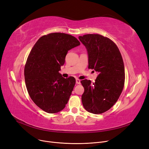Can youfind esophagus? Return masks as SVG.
Returning a JSON list of instances; mask_svg holds the SVG:
<instances>
[{
    "mask_svg": "<svg viewBox=\"0 0 149 149\" xmlns=\"http://www.w3.org/2000/svg\"><path fill=\"white\" fill-rule=\"evenodd\" d=\"M76 83L77 84H80V80L79 79H76Z\"/></svg>",
    "mask_w": 149,
    "mask_h": 149,
    "instance_id": "esophagus-1",
    "label": "esophagus"
}]
</instances>
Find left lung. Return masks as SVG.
<instances>
[{
  "label": "left lung",
  "mask_w": 149,
  "mask_h": 149,
  "mask_svg": "<svg viewBox=\"0 0 149 149\" xmlns=\"http://www.w3.org/2000/svg\"><path fill=\"white\" fill-rule=\"evenodd\" d=\"M86 48L88 68L98 73L94 83L81 81L84 91L81 101L84 109L93 114H100L110 109L123 91L125 72L121 54L111 39L100 34L79 36Z\"/></svg>",
  "instance_id": "8db88e82"
}]
</instances>
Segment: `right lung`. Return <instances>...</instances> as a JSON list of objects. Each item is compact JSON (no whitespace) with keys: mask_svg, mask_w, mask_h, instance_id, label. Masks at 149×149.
I'll return each mask as SVG.
<instances>
[{"mask_svg":"<svg viewBox=\"0 0 149 149\" xmlns=\"http://www.w3.org/2000/svg\"><path fill=\"white\" fill-rule=\"evenodd\" d=\"M80 45L65 33L41 37L31 49L25 66L27 91L34 103L45 112H60L68 103L75 84L73 77L65 79L59 73L70 49Z\"/></svg>","mask_w":149,"mask_h":149,"instance_id":"obj_1","label":"right lung"}]
</instances>
